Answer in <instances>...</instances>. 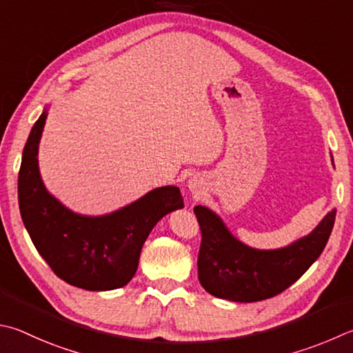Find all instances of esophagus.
<instances>
[{
    "mask_svg": "<svg viewBox=\"0 0 353 353\" xmlns=\"http://www.w3.org/2000/svg\"><path fill=\"white\" fill-rule=\"evenodd\" d=\"M188 188H190L191 191H193V193H194V191H199V181H197L196 177L190 179V182H188Z\"/></svg>",
    "mask_w": 353,
    "mask_h": 353,
    "instance_id": "obj_1",
    "label": "esophagus"
}]
</instances>
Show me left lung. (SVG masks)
<instances>
[{
	"label": "left lung",
	"mask_w": 353,
	"mask_h": 353,
	"mask_svg": "<svg viewBox=\"0 0 353 353\" xmlns=\"http://www.w3.org/2000/svg\"><path fill=\"white\" fill-rule=\"evenodd\" d=\"M194 214L202 241L197 273L213 296L254 303L284 292L309 270L327 243L336 210H332L313 232L278 250H256L234 239L213 211L197 205Z\"/></svg>",
	"instance_id": "8db88e82"
}]
</instances>
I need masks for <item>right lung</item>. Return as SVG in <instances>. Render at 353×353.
<instances>
[{
  "instance_id": "1",
  "label": "right lung",
  "mask_w": 353,
  "mask_h": 353,
  "mask_svg": "<svg viewBox=\"0 0 353 353\" xmlns=\"http://www.w3.org/2000/svg\"><path fill=\"white\" fill-rule=\"evenodd\" d=\"M46 112L32 126L18 174L20 211L32 242L65 283L101 292L126 285L136 274L142 247L152 227L170 211L182 208L177 187L150 191L115 213L75 214L50 196L38 171V143Z\"/></svg>"
}]
</instances>
